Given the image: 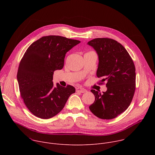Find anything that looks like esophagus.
Wrapping results in <instances>:
<instances>
[{"instance_id":"1","label":"esophagus","mask_w":155,"mask_h":155,"mask_svg":"<svg viewBox=\"0 0 155 155\" xmlns=\"http://www.w3.org/2000/svg\"><path fill=\"white\" fill-rule=\"evenodd\" d=\"M76 92L84 93L87 92V90H85V89H84V88L81 87H76Z\"/></svg>"}]
</instances>
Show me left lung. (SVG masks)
<instances>
[{
	"mask_svg": "<svg viewBox=\"0 0 155 155\" xmlns=\"http://www.w3.org/2000/svg\"><path fill=\"white\" fill-rule=\"evenodd\" d=\"M97 53L99 64L96 72L106 81L107 90L101 94L91 90L95 101L90 107L91 112L101 119L116 118L128 108L136 90V68L124 47L108 38H97L88 41Z\"/></svg>",
	"mask_w": 155,
	"mask_h": 155,
	"instance_id": "1",
	"label": "left lung"
}]
</instances>
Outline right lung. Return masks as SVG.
I'll return each mask as SVG.
<instances>
[{
  "instance_id": "add662e5",
  "label": "right lung",
  "mask_w": 155,
  "mask_h": 155,
  "mask_svg": "<svg viewBox=\"0 0 155 155\" xmlns=\"http://www.w3.org/2000/svg\"><path fill=\"white\" fill-rule=\"evenodd\" d=\"M80 41L59 35L44 36L32 43L21 59L17 73L21 96L29 111L37 117L48 119L63 109L75 92L53 82L54 71L64 67L66 53Z\"/></svg>"
}]
</instances>
